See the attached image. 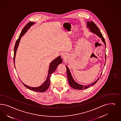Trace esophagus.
<instances>
[{"instance_id":"34e87169","label":"esophagus","mask_w":121,"mask_h":121,"mask_svg":"<svg viewBox=\"0 0 121 121\" xmlns=\"http://www.w3.org/2000/svg\"><path fill=\"white\" fill-rule=\"evenodd\" d=\"M62 56L63 58H65V55H64V54H62Z\"/></svg>"}]
</instances>
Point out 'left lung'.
Returning a JSON list of instances; mask_svg holds the SVG:
<instances>
[{"mask_svg": "<svg viewBox=\"0 0 121 121\" xmlns=\"http://www.w3.org/2000/svg\"><path fill=\"white\" fill-rule=\"evenodd\" d=\"M87 27L90 29V31L96 34L97 35H98V36H99L100 38H101L102 41H103V42L105 45V48L106 44H105V40L104 38L103 35L101 34V32L100 31L99 29L98 28V27L97 26V25L92 21H87ZM105 59L106 60L105 53ZM105 65H104V66H105ZM66 67L67 69V75L68 80V82L69 83V84L75 90H82L83 89H87L88 88H89L91 86H93L95 84H96V82H98V80L99 79V78H100V77L95 82H93L92 84H89L87 86L86 85V86H85L84 85H80V84H79L78 83H77L74 81V79H73V77H72V76L71 73H70V70L68 68V67L67 66V65H66Z\"/></svg>", "mask_w": 121, "mask_h": 121, "instance_id": "8db88e82", "label": "left lung"}]
</instances>
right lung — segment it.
<instances>
[{
    "instance_id": "add662e5",
    "label": "right lung",
    "mask_w": 121,
    "mask_h": 121,
    "mask_svg": "<svg viewBox=\"0 0 121 121\" xmlns=\"http://www.w3.org/2000/svg\"><path fill=\"white\" fill-rule=\"evenodd\" d=\"M35 23H34L32 22H30L27 23L26 26L23 27V29L21 31L19 37L18 39L16 40V44L14 47V65H15V56H16V52L17 51V48L18 47L19 44L20 43V40L21 39V37H22L24 34L27 31V30L29 29V28L31 27L32 25H33ZM62 63V59H61L60 56H59L57 57L55 59L53 60H52L50 65V66L49 67V69H48V75L47 77V79L45 82L43 83V84L41 86L37 87H30L29 86H27L23 83L24 86H25L26 87H27L29 90H31L32 91L37 92H44L45 91H46L48 89V88L49 85H50V77H51V74H52L53 73H54L55 71L56 70L57 67L58 66L59 64H61ZM16 68V67H15Z\"/></svg>"
}]
</instances>
